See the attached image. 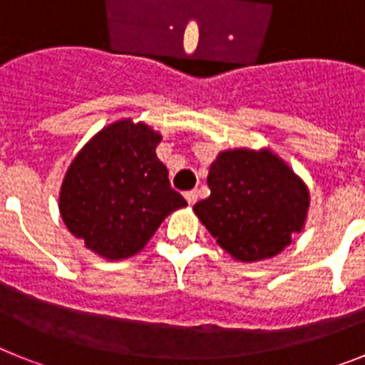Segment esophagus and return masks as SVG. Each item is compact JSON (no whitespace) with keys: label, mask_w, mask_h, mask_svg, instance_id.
Instances as JSON below:
<instances>
[{"label":"esophagus","mask_w":365,"mask_h":365,"mask_svg":"<svg viewBox=\"0 0 365 365\" xmlns=\"http://www.w3.org/2000/svg\"><path fill=\"white\" fill-rule=\"evenodd\" d=\"M185 199L188 201L190 206L195 205V202H197V192H195V190H190V192L185 193Z\"/></svg>","instance_id":"esophagus-1"}]
</instances>
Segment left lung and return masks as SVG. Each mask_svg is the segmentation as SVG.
I'll list each match as a JSON object with an SVG mask.
<instances>
[{"instance_id": "left-lung-1", "label": "left lung", "mask_w": 365, "mask_h": 365, "mask_svg": "<svg viewBox=\"0 0 365 365\" xmlns=\"http://www.w3.org/2000/svg\"><path fill=\"white\" fill-rule=\"evenodd\" d=\"M208 188L210 197L193 212L219 247L243 263L282 252L307 219V186L270 150L221 151Z\"/></svg>"}]
</instances>
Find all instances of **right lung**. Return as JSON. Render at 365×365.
Masks as SVG:
<instances>
[{
  "mask_svg": "<svg viewBox=\"0 0 365 365\" xmlns=\"http://www.w3.org/2000/svg\"><path fill=\"white\" fill-rule=\"evenodd\" d=\"M160 138L144 122H113L78 151L63 177L58 206L66 227L106 259L140 252L160 222L186 206L157 159Z\"/></svg>",
  "mask_w": 365,
  "mask_h": 365,
  "instance_id": "obj_1",
  "label": "right lung"
}]
</instances>
